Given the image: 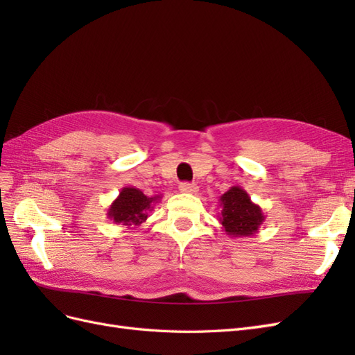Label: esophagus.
Masks as SVG:
<instances>
[{
  "label": "esophagus",
  "instance_id": "34e87169",
  "mask_svg": "<svg viewBox=\"0 0 355 355\" xmlns=\"http://www.w3.org/2000/svg\"><path fill=\"white\" fill-rule=\"evenodd\" d=\"M179 191L184 192V194H197L198 187L196 184H188V182H184V184L179 185Z\"/></svg>",
  "mask_w": 355,
  "mask_h": 355
}]
</instances>
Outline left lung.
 I'll use <instances>...</instances> for the list:
<instances>
[{
  "mask_svg": "<svg viewBox=\"0 0 355 355\" xmlns=\"http://www.w3.org/2000/svg\"><path fill=\"white\" fill-rule=\"evenodd\" d=\"M220 201L219 222L230 237H252L259 232L265 220L262 209L254 204L249 194L240 187H231Z\"/></svg>",
  "mask_w": 355,
  "mask_h": 355,
  "instance_id": "8db88e82",
  "label": "left lung"
}]
</instances>
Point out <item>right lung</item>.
Here are the masks:
<instances>
[{"mask_svg":"<svg viewBox=\"0 0 355 355\" xmlns=\"http://www.w3.org/2000/svg\"><path fill=\"white\" fill-rule=\"evenodd\" d=\"M159 200L161 196L148 197L135 187H124L120 196L112 201L106 216L125 228H137L146 220L148 211H151Z\"/></svg>","mask_w":355,"mask_h":355,"instance_id":"add662e5","label":"right lung"}]
</instances>
